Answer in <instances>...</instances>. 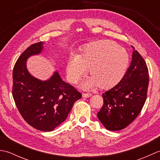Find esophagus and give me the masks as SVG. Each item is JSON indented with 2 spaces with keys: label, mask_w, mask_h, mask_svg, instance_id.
<instances>
[{
  "label": "esophagus",
  "mask_w": 160,
  "mask_h": 160,
  "mask_svg": "<svg viewBox=\"0 0 160 160\" xmlns=\"http://www.w3.org/2000/svg\"><path fill=\"white\" fill-rule=\"evenodd\" d=\"M91 96V93H82V97L84 98H89Z\"/></svg>",
  "instance_id": "1"
}]
</instances>
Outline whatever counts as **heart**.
<instances>
[{
  "mask_svg": "<svg viewBox=\"0 0 160 160\" xmlns=\"http://www.w3.org/2000/svg\"><path fill=\"white\" fill-rule=\"evenodd\" d=\"M129 62V56L124 47L110 40H102L87 45L79 56L72 54L67 62V73L70 82L76 83L89 67L91 76L82 84L88 89L100 85H114L123 77Z\"/></svg>",
  "mask_w": 160,
  "mask_h": 160,
  "instance_id": "b5f03b06",
  "label": "heart"
}]
</instances>
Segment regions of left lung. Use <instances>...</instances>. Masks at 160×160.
Segmentation results:
<instances>
[{
    "label": "left lung",
    "mask_w": 160,
    "mask_h": 160,
    "mask_svg": "<svg viewBox=\"0 0 160 160\" xmlns=\"http://www.w3.org/2000/svg\"><path fill=\"white\" fill-rule=\"evenodd\" d=\"M134 49L131 65L115 87L102 93L104 104L97 115L109 131L126 128L140 114L147 98L149 81L145 60Z\"/></svg>",
    "instance_id": "1"
}]
</instances>
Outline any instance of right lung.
I'll return each instance as SVG.
<instances>
[{
  "label": "right lung",
  "instance_id": "right-lung-1",
  "mask_svg": "<svg viewBox=\"0 0 160 160\" xmlns=\"http://www.w3.org/2000/svg\"><path fill=\"white\" fill-rule=\"evenodd\" d=\"M43 43L30 45L17 60L13 69L12 96L26 122L38 130L52 131L66 120L82 94L64 82L57 71L46 81L30 75L26 67L27 59L41 52Z\"/></svg>",
  "mask_w": 160,
  "mask_h": 160
}]
</instances>
